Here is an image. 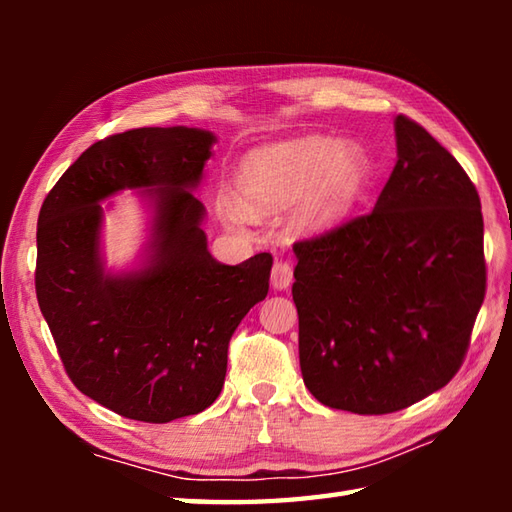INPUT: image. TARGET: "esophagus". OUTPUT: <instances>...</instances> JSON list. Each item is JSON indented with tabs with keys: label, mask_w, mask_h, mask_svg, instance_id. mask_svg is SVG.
I'll return each mask as SVG.
<instances>
[{
	"label": "esophagus",
	"mask_w": 512,
	"mask_h": 512,
	"mask_svg": "<svg viewBox=\"0 0 512 512\" xmlns=\"http://www.w3.org/2000/svg\"><path fill=\"white\" fill-rule=\"evenodd\" d=\"M270 284L277 290H288L292 284V266L288 262H277L273 266V275H270Z\"/></svg>",
	"instance_id": "esophagus-1"
}]
</instances>
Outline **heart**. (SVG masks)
Here are the masks:
<instances>
[{
    "label": "heart",
    "mask_w": 512,
    "mask_h": 512,
    "mask_svg": "<svg viewBox=\"0 0 512 512\" xmlns=\"http://www.w3.org/2000/svg\"><path fill=\"white\" fill-rule=\"evenodd\" d=\"M369 176L372 165L361 145L306 136L253 151L237 171L235 191L250 213L299 204V226L321 231L350 215Z\"/></svg>",
    "instance_id": "b5f03b06"
}]
</instances>
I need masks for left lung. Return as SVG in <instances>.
<instances>
[{
  "label": "left lung",
  "instance_id": "obj_1",
  "mask_svg": "<svg viewBox=\"0 0 512 512\" xmlns=\"http://www.w3.org/2000/svg\"><path fill=\"white\" fill-rule=\"evenodd\" d=\"M394 125L398 160L374 211L292 246L303 383L361 416L447 385L486 295L475 184L422 125Z\"/></svg>",
  "mask_w": 512,
  "mask_h": 512
}]
</instances>
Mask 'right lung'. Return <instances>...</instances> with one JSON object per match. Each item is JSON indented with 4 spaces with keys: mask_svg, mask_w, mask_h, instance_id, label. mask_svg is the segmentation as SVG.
<instances>
[{
    "mask_svg": "<svg viewBox=\"0 0 512 512\" xmlns=\"http://www.w3.org/2000/svg\"><path fill=\"white\" fill-rule=\"evenodd\" d=\"M215 136L195 127H140L88 147L46 195L37 224L35 288L65 374L123 418L171 422L211 407L228 343L266 299L273 255L237 266L206 250L200 184ZM145 188L155 202L152 262L107 276L98 202Z\"/></svg>",
    "mask_w": 512,
    "mask_h": 512,
    "instance_id": "obj_1",
    "label": "right lung"
}]
</instances>
